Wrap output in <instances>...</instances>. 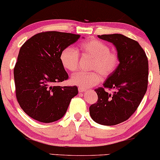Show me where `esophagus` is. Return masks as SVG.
I'll return each instance as SVG.
<instances>
[{
  "mask_svg": "<svg viewBox=\"0 0 160 160\" xmlns=\"http://www.w3.org/2000/svg\"><path fill=\"white\" fill-rule=\"evenodd\" d=\"M78 91H79V92H84L86 91V89H84V88L79 87V88H78Z\"/></svg>",
  "mask_w": 160,
  "mask_h": 160,
  "instance_id": "esophagus-1",
  "label": "esophagus"
}]
</instances>
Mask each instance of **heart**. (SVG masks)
<instances>
[{
	"instance_id": "heart-1",
	"label": "heart",
	"mask_w": 160,
	"mask_h": 160,
	"mask_svg": "<svg viewBox=\"0 0 160 160\" xmlns=\"http://www.w3.org/2000/svg\"><path fill=\"white\" fill-rule=\"evenodd\" d=\"M82 56L92 58L90 73L78 72L71 78L73 85L82 88H89L94 86L100 82L101 74L108 76L117 69L120 64V58L116 52H111L109 46L98 40H89L83 42L79 46ZM79 53L74 47H68L63 49L60 55L62 65L68 71L74 72L79 66Z\"/></svg>"
}]
</instances>
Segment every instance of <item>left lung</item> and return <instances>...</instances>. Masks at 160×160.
Returning a JSON list of instances; mask_svg holds the SVG:
<instances>
[{
  "mask_svg": "<svg viewBox=\"0 0 160 160\" xmlns=\"http://www.w3.org/2000/svg\"><path fill=\"white\" fill-rule=\"evenodd\" d=\"M112 43L120 64L108 76L104 87L95 89L98 102L89 107V113L97 123L114 126L128 120L135 113L146 93L148 84V60L137 41L120 34L98 35ZM104 88H113L108 93Z\"/></svg>",
  "mask_w": 160,
  "mask_h": 160,
  "instance_id": "obj_1",
  "label": "left lung"
}]
</instances>
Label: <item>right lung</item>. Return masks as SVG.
<instances>
[{"label":"right lung","mask_w":160,"mask_h":160,"mask_svg":"<svg viewBox=\"0 0 160 160\" xmlns=\"http://www.w3.org/2000/svg\"><path fill=\"white\" fill-rule=\"evenodd\" d=\"M80 38L71 33L41 32L20 48L13 71L16 95L22 109L34 120L46 123L58 120L78 95L76 86L56 83L68 78L60 55Z\"/></svg>","instance_id":"1"}]
</instances>
